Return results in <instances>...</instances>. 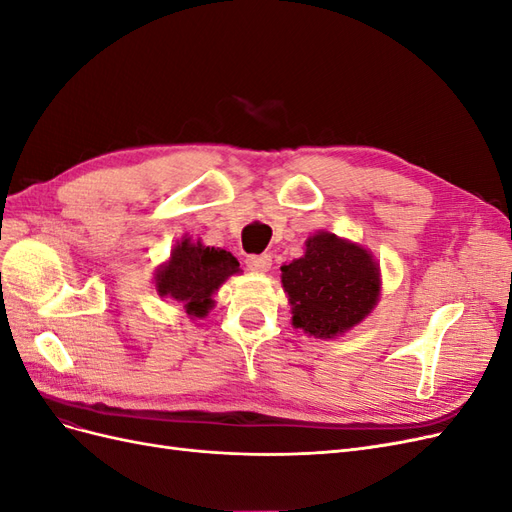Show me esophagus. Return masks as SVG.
Here are the masks:
<instances>
[{
	"label": "esophagus",
	"instance_id": "1",
	"mask_svg": "<svg viewBox=\"0 0 512 512\" xmlns=\"http://www.w3.org/2000/svg\"><path fill=\"white\" fill-rule=\"evenodd\" d=\"M245 265L254 273H267L271 269V256L269 254H252L245 258Z\"/></svg>",
	"mask_w": 512,
	"mask_h": 512
}]
</instances>
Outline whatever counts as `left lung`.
<instances>
[{"instance_id":"obj_1","label":"left lung","mask_w":512,"mask_h":512,"mask_svg":"<svg viewBox=\"0 0 512 512\" xmlns=\"http://www.w3.org/2000/svg\"><path fill=\"white\" fill-rule=\"evenodd\" d=\"M292 327L309 337L335 339L361 324L380 301L382 277L374 254L318 230L305 241V252L282 265Z\"/></svg>"}]
</instances>
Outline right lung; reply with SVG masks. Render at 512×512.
<instances>
[{
	"label": "right lung",
	"instance_id": "right-lung-1",
	"mask_svg": "<svg viewBox=\"0 0 512 512\" xmlns=\"http://www.w3.org/2000/svg\"><path fill=\"white\" fill-rule=\"evenodd\" d=\"M237 273L239 262L230 252L185 235L156 269L153 282L162 299L181 303L190 318H205L215 305L213 294Z\"/></svg>",
	"mask_w": 512,
	"mask_h": 512
}]
</instances>
